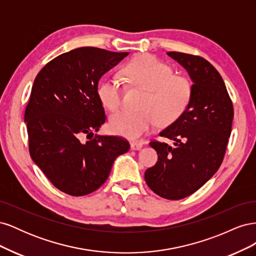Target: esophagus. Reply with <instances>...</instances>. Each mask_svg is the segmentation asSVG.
I'll return each mask as SVG.
<instances>
[{"instance_id":"obj_1","label":"esophagus","mask_w":256,"mask_h":256,"mask_svg":"<svg viewBox=\"0 0 256 256\" xmlns=\"http://www.w3.org/2000/svg\"><path fill=\"white\" fill-rule=\"evenodd\" d=\"M142 146H143V144L142 143H138V142H132V143L130 144V147H131V150H141Z\"/></svg>"}]
</instances>
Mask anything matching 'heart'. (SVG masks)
<instances>
[{
    "instance_id": "obj_1",
    "label": "heart",
    "mask_w": 256,
    "mask_h": 256,
    "mask_svg": "<svg viewBox=\"0 0 256 256\" xmlns=\"http://www.w3.org/2000/svg\"><path fill=\"white\" fill-rule=\"evenodd\" d=\"M131 84L146 90L141 111H120L110 118L113 134L138 140L156 124L168 125L178 120L187 110L192 97V85L174 69L152 56H138L124 68ZM98 98L108 110L115 111L122 104V81L118 76H106L97 88Z\"/></svg>"
}]
</instances>
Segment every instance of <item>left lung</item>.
Returning <instances> with one entry per match:
<instances>
[{
	"instance_id": "1",
	"label": "left lung",
	"mask_w": 256,
	"mask_h": 256,
	"mask_svg": "<svg viewBox=\"0 0 256 256\" xmlns=\"http://www.w3.org/2000/svg\"><path fill=\"white\" fill-rule=\"evenodd\" d=\"M188 72L192 97L180 118L159 134L174 141H152L158 154L154 166L146 170L147 186L161 198L180 200L198 190L220 168L226 150L234 108L218 70L205 58L168 52Z\"/></svg>"
}]
</instances>
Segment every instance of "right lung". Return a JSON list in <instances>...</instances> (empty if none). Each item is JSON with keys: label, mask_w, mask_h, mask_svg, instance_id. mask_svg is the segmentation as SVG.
I'll return each instance as SVG.
<instances>
[{"label": "right lung", "mask_w": 256, "mask_h": 256, "mask_svg": "<svg viewBox=\"0 0 256 256\" xmlns=\"http://www.w3.org/2000/svg\"><path fill=\"white\" fill-rule=\"evenodd\" d=\"M128 54L74 49L50 60L34 80L24 113L30 158L54 187L69 196L97 190L116 157L130 148L124 138L94 136L106 118L98 82Z\"/></svg>", "instance_id": "right-lung-1"}]
</instances>
